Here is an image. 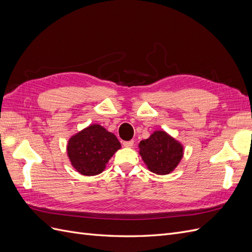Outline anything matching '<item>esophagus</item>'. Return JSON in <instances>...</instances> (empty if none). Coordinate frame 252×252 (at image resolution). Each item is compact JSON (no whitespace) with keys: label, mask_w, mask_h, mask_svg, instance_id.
Instances as JSON below:
<instances>
[{"label":"esophagus","mask_w":252,"mask_h":252,"mask_svg":"<svg viewBox=\"0 0 252 252\" xmlns=\"http://www.w3.org/2000/svg\"><path fill=\"white\" fill-rule=\"evenodd\" d=\"M123 145L126 148H131L133 146V141H125L123 142Z\"/></svg>","instance_id":"1"}]
</instances>
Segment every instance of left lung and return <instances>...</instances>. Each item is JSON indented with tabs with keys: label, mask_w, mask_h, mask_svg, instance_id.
Listing matches in <instances>:
<instances>
[{
	"label": "left lung",
	"mask_w": 252,
	"mask_h": 252,
	"mask_svg": "<svg viewBox=\"0 0 252 252\" xmlns=\"http://www.w3.org/2000/svg\"><path fill=\"white\" fill-rule=\"evenodd\" d=\"M139 154L147 168L156 174L172 172L184 155L181 142L164 130H156L139 144Z\"/></svg>",
	"instance_id": "obj_1"
}]
</instances>
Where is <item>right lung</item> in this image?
<instances>
[{
	"label": "right lung",
	"instance_id": "obj_1",
	"mask_svg": "<svg viewBox=\"0 0 252 252\" xmlns=\"http://www.w3.org/2000/svg\"><path fill=\"white\" fill-rule=\"evenodd\" d=\"M120 148L121 143L112 132L100 124H90L70 136L67 156L75 170L91 177L102 173Z\"/></svg>",
	"mask_w": 252,
	"mask_h": 252
}]
</instances>
